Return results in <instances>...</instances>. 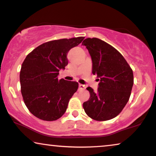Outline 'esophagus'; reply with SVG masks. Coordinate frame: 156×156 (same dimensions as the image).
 Returning <instances> with one entry per match:
<instances>
[{"label": "esophagus", "mask_w": 156, "mask_h": 156, "mask_svg": "<svg viewBox=\"0 0 156 156\" xmlns=\"http://www.w3.org/2000/svg\"><path fill=\"white\" fill-rule=\"evenodd\" d=\"M86 88V86L82 84H79V90H85Z\"/></svg>", "instance_id": "1"}]
</instances>
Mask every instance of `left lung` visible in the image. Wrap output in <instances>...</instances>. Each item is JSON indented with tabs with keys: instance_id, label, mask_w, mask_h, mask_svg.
Instances as JSON below:
<instances>
[{
	"instance_id": "1",
	"label": "left lung",
	"mask_w": 156,
	"mask_h": 156,
	"mask_svg": "<svg viewBox=\"0 0 156 156\" xmlns=\"http://www.w3.org/2000/svg\"><path fill=\"white\" fill-rule=\"evenodd\" d=\"M82 44L91 56L92 73L100 81L97 92L92 87L87 88L90 97L83 103V108L93 120H111L121 112L129 100L133 71L123 56L106 42L87 38Z\"/></svg>"
}]
</instances>
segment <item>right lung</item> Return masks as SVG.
Listing matches in <instances>:
<instances>
[{
    "label": "right lung",
    "instance_id": "add662e5",
    "mask_svg": "<svg viewBox=\"0 0 156 156\" xmlns=\"http://www.w3.org/2000/svg\"><path fill=\"white\" fill-rule=\"evenodd\" d=\"M84 38L46 42L35 48L23 62L20 74L21 92L29 111L39 119L53 121L66 112L78 83L58 80L57 76L60 69L68 64L67 53Z\"/></svg>",
    "mask_w": 156,
    "mask_h": 156
}]
</instances>
